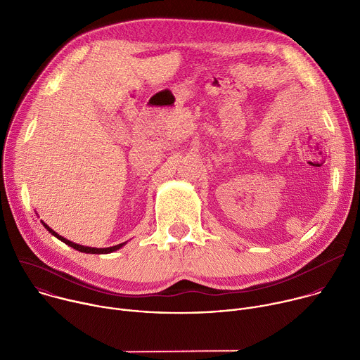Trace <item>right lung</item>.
I'll list each match as a JSON object with an SVG mask.
<instances>
[{"mask_svg": "<svg viewBox=\"0 0 360 360\" xmlns=\"http://www.w3.org/2000/svg\"><path fill=\"white\" fill-rule=\"evenodd\" d=\"M41 224L45 226V229L51 233V235H54L56 238H58L61 242H64V243H67L68 246H71V248H74L75 250H79V252H84V253H98V255H101V253H111V252H115V250H118V249H121L127 242H124V243H120V245H115V246H110V248H91V246H84V245H79V243H75V242H71V240H68L67 238H64V236H61L60 233H57L56 231H53L51 229L45 222H42L41 221Z\"/></svg>", "mask_w": 360, "mask_h": 360, "instance_id": "right-lung-1", "label": "right lung"}]
</instances>
